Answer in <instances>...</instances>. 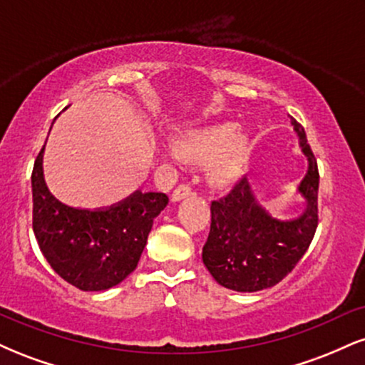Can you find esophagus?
<instances>
[{
	"mask_svg": "<svg viewBox=\"0 0 365 365\" xmlns=\"http://www.w3.org/2000/svg\"><path fill=\"white\" fill-rule=\"evenodd\" d=\"M194 194V190H192L190 185H187V183H182V185H178L177 188L173 190V194H171V199L173 200H182L185 199V197Z\"/></svg>",
	"mask_w": 365,
	"mask_h": 365,
	"instance_id": "1",
	"label": "esophagus"
}]
</instances>
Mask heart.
Wrapping results in <instances>:
<instances>
[{
    "label": "heart",
    "mask_w": 365,
    "mask_h": 365,
    "mask_svg": "<svg viewBox=\"0 0 365 365\" xmlns=\"http://www.w3.org/2000/svg\"><path fill=\"white\" fill-rule=\"evenodd\" d=\"M249 135L238 130L235 121H220L183 132L173 140V150L187 161L212 158L209 173L217 183L232 180L249 153Z\"/></svg>",
    "instance_id": "heart-1"
}]
</instances>
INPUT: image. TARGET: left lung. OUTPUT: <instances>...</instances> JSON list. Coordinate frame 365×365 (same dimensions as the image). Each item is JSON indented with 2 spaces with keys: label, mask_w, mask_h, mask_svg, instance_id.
Segmentation results:
<instances>
[{
  "label": "left lung",
  "mask_w": 365,
  "mask_h": 365,
  "mask_svg": "<svg viewBox=\"0 0 365 365\" xmlns=\"http://www.w3.org/2000/svg\"><path fill=\"white\" fill-rule=\"evenodd\" d=\"M309 170L300 183L307 209L297 220L279 221L255 202L247 178H242L223 199L211 202V230L202 249V261L221 287L235 292H259L274 287L302 259L316 233L317 161L302 125L292 118Z\"/></svg>",
  "instance_id": "1"
}]
</instances>
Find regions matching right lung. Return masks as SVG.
Listing matches in <instances>:
<instances>
[{
    "mask_svg": "<svg viewBox=\"0 0 365 365\" xmlns=\"http://www.w3.org/2000/svg\"><path fill=\"white\" fill-rule=\"evenodd\" d=\"M43 153L32 170V228L49 266L78 290L101 292L123 282L139 264L156 217L168 204L161 192L137 190L108 209H75L48 190Z\"/></svg>",
    "mask_w": 365,
    "mask_h": 365,
    "instance_id": "add662e5",
    "label": "right lung"
}]
</instances>
